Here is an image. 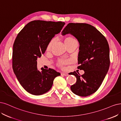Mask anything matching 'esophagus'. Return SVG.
I'll list each match as a JSON object with an SVG mask.
<instances>
[{"label": "esophagus", "instance_id": "esophagus-1", "mask_svg": "<svg viewBox=\"0 0 121 121\" xmlns=\"http://www.w3.org/2000/svg\"><path fill=\"white\" fill-rule=\"evenodd\" d=\"M61 74L62 75H64V76H67V75H68V73H66V72H62Z\"/></svg>", "mask_w": 121, "mask_h": 121}]
</instances>
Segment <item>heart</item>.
Instances as JSON below:
<instances>
[{"label":"heart","mask_w":121,"mask_h":121,"mask_svg":"<svg viewBox=\"0 0 121 121\" xmlns=\"http://www.w3.org/2000/svg\"><path fill=\"white\" fill-rule=\"evenodd\" d=\"M75 40L73 38L71 37H67L65 39V44H67L69 43H70L72 41H75ZM54 43H55V39H53L51 40L49 43H48L47 47V51H49L51 49L53 45H54ZM70 63V61L67 60H59L58 61L57 63V65L58 67H59L60 68L64 69L65 68V67L66 65H68Z\"/></svg>","instance_id":"1"}]
</instances>
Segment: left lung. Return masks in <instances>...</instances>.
<instances>
[{
	"label": "left lung",
	"mask_w": 121,
	"mask_h": 121,
	"mask_svg": "<svg viewBox=\"0 0 121 121\" xmlns=\"http://www.w3.org/2000/svg\"><path fill=\"white\" fill-rule=\"evenodd\" d=\"M70 34L79 42L77 68L83 70L81 75L76 71L72 74L76 82L70 88L74 94L87 96L96 92L102 84L110 64V48L106 38L94 26L84 23H69L62 35Z\"/></svg>",
	"instance_id": "1"
}]
</instances>
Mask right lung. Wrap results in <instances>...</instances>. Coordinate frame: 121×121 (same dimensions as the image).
Here are the masks:
<instances>
[{"label":"right lung","mask_w":121,"mask_h":121,"mask_svg":"<svg viewBox=\"0 0 121 121\" xmlns=\"http://www.w3.org/2000/svg\"><path fill=\"white\" fill-rule=\"evenodd\" d=\"M65 24L62 22L33 21L17 35L13 46V68L19 82L30 94L39 95L48 92L55 78L60 75L53 69L42 68L39 71L37 60Z\"/></svg>","instance_id":"right-lung-1"}]
</instances>
